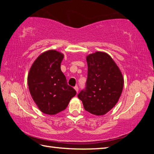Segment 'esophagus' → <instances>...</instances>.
<instances>
[{
    "mask_svg": "<svg viewBox=\"0 0 154 154\" xmlns=\"http://www.w3.org/2000/svg\"><path fill=\"white\" fill-rule=\"evenodd\" d=\"M74 89H75V91H77V93H78V91H79V88H78L77 86H75V88H74Z\"/></svg>",
    "mask_w": 154,
    "mask_h": 154,
    "instance_id": "34e87169",
    "label": "esophagus"
}]
</instances>
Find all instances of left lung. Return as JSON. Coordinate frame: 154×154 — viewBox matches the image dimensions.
Returning a JSON list of instances; mask_svg holds the SVG:
<instances>
[{
  "label": "left lung",
  "mask_w": 154,
  "mask_h": 154,
  "mask_svg": "<svg viewBox=\"0 0 154 154\" xmlns=\"http://www.w3.org/2000/svg\"><path fill=\"white\" fill-rule=\"evenodd\" d=\"M88 66L86 88L78 94L86 111L104 115L118 102L124 86V78L110 55L97 51L86 56Z\"/></svg>",
  "instance_id": "left-lung-1"
}]
</instances>
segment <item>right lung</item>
Returning a JSON list of instances; mask_svg holds the SVG:
<instances>
[{"instance_id":"right-lung-1","label":"right lung","mask_w":154,"mask_h":154,"mask_svg":"<svg viewBox=\"0 0 154 154\" xmlns=\"http://www.w3.org/2000/svg\"><path fill=\"white\" fill-rule=\"evenodd\" d=\"M64 56L56 50L42 52L33 63L27 75L31 96L39 110L48 115L65 110L77 94L61 71Z\"/></svg>"}]
</instances>
